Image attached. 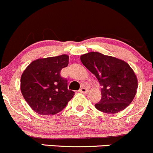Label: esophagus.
<instances>
[{"mask_svg":"<svg viewBox=\"0 0 153 153\" xmlns=\"http://www.w3.org/2000/svg\"><path fill=\"white\" fill-rule=\"evenodd\" d=\"M79 91L81 93H83V94H86V93L88 92V89H86V88L83 87V88H81V89L79 90Z\"/></svg>","mask_w":153,"mask_h":153,"instance_id":"1","label":"esophagus"}]
</instances>
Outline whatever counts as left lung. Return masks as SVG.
<instances>
[{"label": "left lung", "instance_id": "1", "mask_svg": "<svg viewBox=\"0 0 153 153\" xmlns=\"http://www.w3.org/2000/svg\"><path fill=\"white\" fill-rule=\"evenodd\" d=\"M81 61L100 84L102 97L94 105L97 110L116 114L131 103L137 91L138 80L127 62L98 52L83 54Z\"/></svg>", "mask_w": 153, "mask_h": 153}]
</instances>
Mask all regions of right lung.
<instances>
[{"label":"right lung","mask_w":153,"mask_h":153,"mask_svg":"<svg viewBox=\"0 0 153 153\" xmlns=\"http://www.w3.org/2000/svg\"><path fill=\"white\" fill-rule=\"evenodd\" d=\"M69 56L38 59L22 72L20 90L24 99L35 112L54 115L62 111L73 97V91L67 89V80L60 72L67 67Z\"/></svg>","instance_id":"obj_1"}]
</instances>
